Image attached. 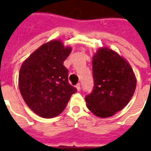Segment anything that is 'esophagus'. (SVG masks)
<instances>
[{
    "label": "esophagus",
    "instance_id": "34e87169",
    "mask_svg": "<svg viewBox=\"0 0 151 151\" xmlns=\"http://www.w3.org/2000/svg\"><path fill=\"white\" fill-rule=\"evenodd\" d=\"M76 88H77V90H78V91L81 90V85H80V83H78V84L76 85Z\"/></svg>",
    "mask_w": 151,
    "mask_h": 151
}]
</instances>
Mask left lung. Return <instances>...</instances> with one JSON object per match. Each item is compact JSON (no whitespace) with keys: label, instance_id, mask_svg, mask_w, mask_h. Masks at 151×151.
Wrapping results in <instances>:
<instances>
[{"label":"left lung","instance_id":"obj_1","mask_svg":"<svg viewBox=\"0 0 151 151\" xmlns=\"http://www.w3.org/2000/svg\"><path fill=\"white\" fill-rule=\"evenodd\" d=\"M94 88L86 95V106L96 116L107 118L122 110L130 101L137 80L127 60L108 47L96 52L92 60Z\"/></svg>","mask_w":151,"mask_h":151}]
</instances>
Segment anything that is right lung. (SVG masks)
Masks as SVG:
<instances>
[{"mask_svg":"<svg viewBox=\"0 0 151 151\" xmlns=\"http://www.w3.org/2000/svg\"><path fill=\"white\" fill-rule=\"evenodd\" d=\"M71 50L60 40H52L35 50L22 65L19 90L25 103L40 116H58L77 92L69 83V70L63 65Z\"/></svg>","mask_w":151,"mask_h":151,"instance_id":"add662e5","label":"right lung"}]
</instances>
